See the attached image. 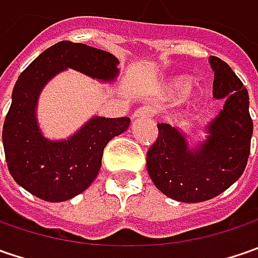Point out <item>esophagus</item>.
<instances>
[{
  "mask_svg": "<svg viewBox=\"0 0 258 258\" xmlns=\"http://www.w3.org/2000/svg\"><path fill=\"white\" fill-rule=\"evenodd\" d=\"M152 116V109L148 106H142L138 110H135V117H151Z\"/></svg>",
  "mask_w": 258,
  "mask_h": 258,
  "instance_id": "1",
  "label": "esophagus"
}]
</instances>
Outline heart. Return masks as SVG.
<instances>
[{
  "instance_id": "heart-1",
  "label": "heart",
  "mask_w": 258,
  "mask_h": 258,
  "mask_svg": "<svg viewBox=\"0 0 258 258\" xmlns=\"http://www.w3.org/2000/svg\"><path fill=\"white\" fill-rule=\"evenodd\" d=\"M172 89L175 92H185L189 89V80L186 79H178L172 83Z\"/></svg>"
}]
</instances>
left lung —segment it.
Masks as SVG:
<instances>
[{"instance_id": "8db88e82", "label": "left lung", "mask_w": 258, "mask_h": 258, "mask_svg": "<svg viewBox=\"0 0 258 258\" xmlns=\"http://www.w3.org/2000/svg\"><path fill=\"white\" fill-rule=\"evenodd\" d=\"M213 96L225 97L220 114L208 126L210 136L191 152L186 139L166 123H158V138L146 154L155 186L182 203H203L224 192L244 172L253 135L248 92L231 67L211 55Z\"/></svg>"}]
</instances>
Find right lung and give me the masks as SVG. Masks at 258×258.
Segmentation results:
<instances>
[{
    "label": "right lung",
    "mask_w": 258,
    "mask_h": 258,
    "mask_svg": "<svg viewBox=\"0 0 258 258\" xmlns=\"http://www.w3.org/2000/svg\"><path fill=\"white\" fill-rule=\"evenodd\" d=\"M117 58L109 51L72 41L51 45L20 75L3 127L5 161L14 181L35 197L60 203L86 191L97 176L104 146L129 127V117L96 116L63 142H50L35 120L40 90L67 67L113 80Z\"/></svg>",
    "instance_id": "add662e5"
}]
</instances>
